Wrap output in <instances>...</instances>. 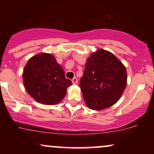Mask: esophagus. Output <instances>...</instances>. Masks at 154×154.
Returning <instances> with one entry per match:
<instances>
[{
  "mask_svg": "<svg viewBox=\"0 0 154 154\" xmlns=\"http://www.w3.org/2000/svg\"><path fill=\"white\" fill-rule=\"evenodd\" d=\"M72 82L73 84H77V77H74L73 79H72Z\"/></svg>",
  "mask_w": 154,
  "mask_h": 154,
  "instance_id": "esophagus-1",
  "label": "esophagus"
}]
</instances>
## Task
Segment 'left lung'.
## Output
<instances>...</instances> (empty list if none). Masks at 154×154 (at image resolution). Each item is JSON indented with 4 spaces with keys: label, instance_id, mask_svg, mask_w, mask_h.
Masks as SVG:
<instances>
[{
    "label": "left lung",
    "instance_id": "8db88e82",
    "mask_svg": "<svg viewBox=\"0 0 154 154\" xmlns=\"http://www.w3.org/2000/svg\"><path fill=\"white\" fill-rule=\"evenodd\" d=\"M124 64L109 51L98 49L88 58L79 86L89 109L102 110L115 104L127 85Z\"/></svg>",
    "mask_w": 154,
    "mask_h": 154
}]
</instances>
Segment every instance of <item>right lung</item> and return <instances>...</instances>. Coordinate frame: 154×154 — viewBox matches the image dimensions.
I'll return each mask as SVG.
<instances>
[{"instance_id": "obj_1", "label": "right lung", "mask_w": 154, "mask_h": 154, "mask_svg": "<svg viewBox=\"0 0 154 154\" xmlns=\"http://www.w3.org/2000/svg\"><path fill=\"white\" fill-rule=\"evenodd\" d=\"M23 82L26 92L38 103L54 105L64 98L72 82L53 55L42 54L29 59L23 70Z\"/></svg>"}]
</instances>
